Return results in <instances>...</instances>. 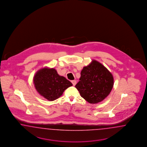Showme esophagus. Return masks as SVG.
I'll list each match as a JSON object with an SVG mask.
<instances>
[{
	"label": "esophagus",
	"mask_w": 147,
	"mask_h": 147,
	"mask_svg": "<svg viewBox=\"0 0 147 147\" xmlns=\"http://www.w3.org/2000/svg\"><path fill=\"white\" fill-rule=\"evenodd\" d=\"M71 83L73 84V85L74 86L76 84V80H72L71 81Z\"/></svg>",
	"instance_id": "34e87169"
}]
</instances>
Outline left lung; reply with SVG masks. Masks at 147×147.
Listing matches in <instances>:
<instances>
[{
	"label": "left lung",
	"instance_id": "1",
	"mask_svg": "<svg viewBox=\"0 0 147 147\" xmlns=\"http://www.w3.org/2000/svg\"><path fill=\"white\" fill-rule=\"evenodd\" d=\"M113 85L114 78L111 72L102 63L93 60L82 69L76 88L86 101L95 104L107 98Z\"/></svg>",
	"mask_w": 147,
	"mask_h": 147
}]
</instances>
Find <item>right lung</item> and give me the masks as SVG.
<instances>
[{
    "label": "right lung",
    "mask_w": 147,
    "mask_h": 147,
    "mask_svg": "<svg viewBox=\"0 0 147 147\" xmlns=\"http://www.w3.org/2000/svg\"><path fill=\"white\" fill-rule=\"evenodd\" d=\"M33 81L38 93L51 101L60 98L66 89L73 85L64 76H59L55 69L47 67L36 71Z\"/></svg>",
    "instance_id": "1"
}]
</instances>
